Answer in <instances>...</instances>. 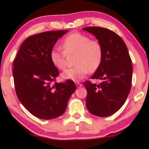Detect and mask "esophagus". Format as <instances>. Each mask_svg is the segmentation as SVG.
<instances>
[{
    "label": "esophagus",
    "mask_w": 149,
    "mask_h": 149,
    "mask_svg": "<svg viewBox=\"0 0 149 149\" xmlns=\"http://www.w3.org/2000/svg\"><path fill=\"white\" fill-rule=\"evenodd\" d=\"M76 85L77 87H78V88H80V87L82 86V84H81V83H78V82H76Z\"/></svg>",
    "instance_id": "1"
}]
</instances>
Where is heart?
<instances>
[{
    "mask_svg": "<svg viewBox=\"0 0 149 149\" xmlns=\"http://www.w3.org/2000/svg\"><path fill=\"white\" fill-rule=\"evenodd\" d=\"M63 50L53 49L50 52V59L58 69L63 70L66 66V57L74 54L73 64L71 69L61 73L65 80L78 81L89 73L96 71L103 59V47L100 41L91 40L85 34L74 32L66 36L61 42Z\"/></svg>",
    "mask_w": 149,
    "mask_h": 149,
    "instance_id": "obj_1",
    "label": "heart"
}]
</instances>
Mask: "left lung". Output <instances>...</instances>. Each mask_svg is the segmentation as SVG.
<instances>
[{"instance_id": "obj_1", "label": "left lung", "mask_w": 149, "mask_h": 149, "mask_svg": "<svg viewBox=\"0 0 149 149\" xmlns=\"http://www.w3.org/2000/svg\"><path fill=\"white\" fill-rule=\"evenodd\" d=\"M83 30L97 38L103 47V59L98 69L91 77L100 83L84 82L88 94L86 107L93 115L109 116L118 111L130 92L132 64L124 40L111 30L89 26Z\"/></svg>"}]
</instances>
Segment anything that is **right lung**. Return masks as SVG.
I'll return each instance as SVG.
<instances>
[{"instance_id": "1", "label": "right lung", "mask_w": 149, "mask_h": 149, "mask_svg": "<svg viewBox=\"0 0 149 149\" xmlns=\"http://www.w3.org/2000/svg\"><path fill=\"white\" fill-rule=\"evenodd\" d=\"M68 30L45 31L31 36L20 46L13 63L17 96L32 115L49 120L62 115L70 97L76 90L73 80L57 83V68L50 52Z\"/></svg>"}]
</instances>
